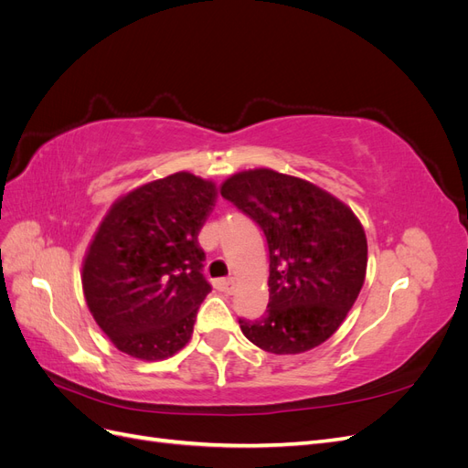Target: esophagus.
<instances>
[{
    "label": "esophagus",
    "instance_id": "1",
    "mask_svg": "<svg viewBox=\"0 0 468 468\" xmlns=\"http://www.w3.org/2000/svg\"><path fill=\"white\" fill-rule=\"evenodd\" d=\"M232 285H234V279H217V281H215V287H217L218 291L226 292V294L232 292V289H234Z\"/></svg>",
    "mask_w": 468,
    "mask_h": 468
}]
</instances>
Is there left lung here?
<instances>
[{
    "label": "left lung",
    "mask_w": 468,
    "mask_h": 468,
    "mask_svg": "<svg viewBox=\"0 0 468 468\" xmlns=\"http://www.w3.org/2000/svg\"><path fill=\"white\" fill-rule=\"evenodd\" d=\"M220 195L256 222L269 248V304L260 320L239 318L251 344L294 356L324 344L357 301L367 238L351 208L310 181L250 169Z\"/></svg>",
    "instance_id": "8db88e82"
}]
</instances>
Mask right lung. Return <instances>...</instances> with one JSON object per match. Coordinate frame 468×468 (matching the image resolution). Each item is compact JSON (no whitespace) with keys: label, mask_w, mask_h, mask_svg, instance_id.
I'll return each instance as SVG.
<instances>
[{"label":"right lung","mask_w":468,"mask_h":468,"mask_svg":"<svg viewBox=\"0 0 468 468\" xmlns=\"http://www.w3.org/2000/svg\"><path fill=\"white\" fill-rule=\"evenodd\" d=\"M215 197V183L179 172L124 195L99 224L83 260V294L126 356L165 359L191 339L210 292L197 236Z\"/></svg>","instance_id":"right-lung-1"}]
</instances>
